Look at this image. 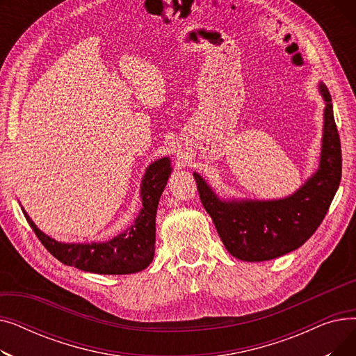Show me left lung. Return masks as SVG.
<instances>
[{"label":"left lung","mask_w":356,"mask_h":356,"mask_svg":"<svg viewBox=\"0 0 356 356\" xmlns=\"http://www.w3.org/2000/svg\"><path fill=\"white\" fill-rule=\"evenodd\" d=\"M321 92L326 108L319 170L294 195L267 202H225L193 173L203 208L213 219L223 245L235 258L255 263L282 257L302 247L325 219L341 183L342 149L332 98L323 83Z\"/></svg>","instance_id":"obj_1"}]
</instances>
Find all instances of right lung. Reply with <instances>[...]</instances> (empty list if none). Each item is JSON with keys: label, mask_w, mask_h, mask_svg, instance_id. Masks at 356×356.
<instances>
[{"label": "right lung", "mask_w": 356, "mask_h": 356, "mask_svg": "<svg viewBox=\"0 0 356 356\" xmlns=\"http://www.w3.org/2000/svg\"><path fill=\"white\" fill-rule=\"evenodd\" d=\"M170 172V160L165 157L147 168L141 186L143 209L134 225L102 244H62L37 229L24 209L23 213L43 247L65 266L97 274L138 273L148 267L154 257L156 213Z\"/></svg>", "instance_id": "right-lung-1"}]
</instances>
